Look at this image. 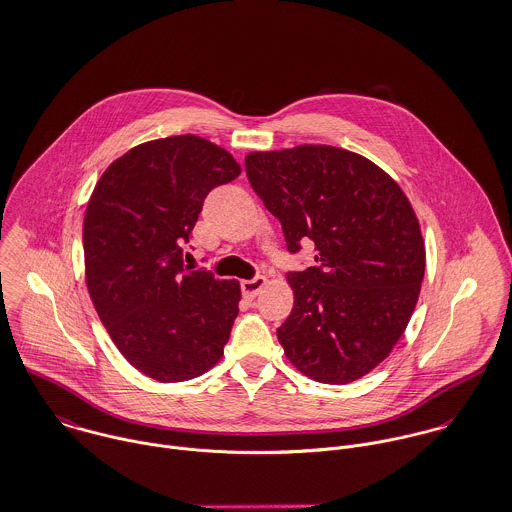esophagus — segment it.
<instances>
[{"instance_id": "34e87169", "label": "esophagus", "mask_w": 512, "mask_h": 512, "mask_svg": "<svg viewBox=\"0 0 512 512\" xmlns=\"http://www.w3.org/2000/svg\"><path fill=\"white\" fill-rule=\"evenodd\" d=\"M266 284V278L264 276H256V278H250V280H244L240 284V290H242V296L246 300H254L258 296V292L264 288Z\"/></svg>"}]
</instances>
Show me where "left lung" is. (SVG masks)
<instances>
[{"instance_id": "left-lung-1", "label": "left lung", "mask_w": 512, "mask_h": 512, "mask_svg": "<svg viewBox=\"0 0 512 512\" xmlns=\"http://www.w3.org/2000/svg\"><path fill=\"white\" fill-rule=\"evenodd\" d=\"M246 174L288 252L316 246V264L288 274L294 308L278 328L288 359L322 383L363 377L403 336L425 274L407 196L371 161L328 145L252 153Z\"/></svg>"}]
</instances>
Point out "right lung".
I'll return each mask as SVG.
<instances>
[{
    "label": "right lung",
    "mask_w": 512,
    "mask_h": 512,
    "mask_svg": "<svg viewBox=\"0 0 512 512\" xmlns=\"http://www.w3.org/2000/svg\"><path fill=\"white\" fill-rule=\"evenodd\" d=\"M238 174L230 153L180 135L131 149L91 194L83 250L93 306L125 359L157 381L204 373L230 338L240 284L190 270L182 248L208 192Z\"/></svg>",
    "instance_id": "1"
}]
</instances>
